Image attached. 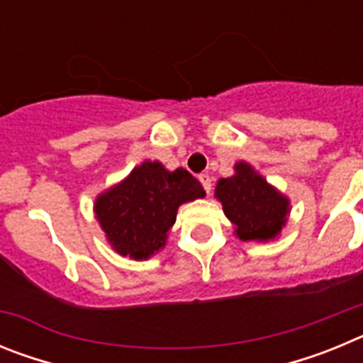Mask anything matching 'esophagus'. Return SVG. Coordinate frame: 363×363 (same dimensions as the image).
<instances>
[{
  "mask_svg": "<svg viewBox=\"0 0 363 363\" xmlns=\"http://www.w3.org/2000/svg\"><path fill=\"white\" fill-rule=\"evenodd\" d=\"M198 179H200L201 185H203L205 192H207V194H211V189H213V179H211V176L209 174H200V176H198Z\"/></svg>",
  "mask_w": 363,
  "mask_h": 363,
  "instance_id": "esophagus-1",
  "label": "esophagus"
}]
</instances>
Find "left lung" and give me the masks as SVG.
Here are the masks:
<instances>
[{
	"mask_svg": "<svg viewBox=\"0 0 363 363\" xmlns=\"http://www.w3.org/2000/svg\"><path fill=\"white\" fill-rule=\"evenodd\" d=\"M214 198L242 242L277 240L291 214L289 198L247 162L234 163V174L218 179Z\"/></svg>",
	"mask_w": 363,
	"mask_h": 363,
	"instance_id": "obj_1",
	"label": "left lung"
}]
</instances>
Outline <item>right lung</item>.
I'll list each match as a JSON object with an SVG mask.
<instances>
[{
    "label": "right lung",
    "instance_id": "right-lung-1",
    "mask_svg": "<svg viewBox=\"0 0 363 363\" xmlns=\"http://www.w3.org/2000/svg\"><path fill=\"white\" fill-rule=\"evenodd\" d=\"M203 196V187L189 171H169L160 162L145 160L99 192L94 214L112 249L142 262L165 247L179 205Z\"/></svg>",
    "mask_w": 363,
    "mask_h": 363
}]
</instances>
